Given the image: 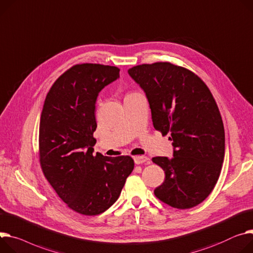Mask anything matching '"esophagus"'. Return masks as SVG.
I'll list each match as a JSON object with an SVG mask.
<instances>
[{"label": "esophagus", "instance_id": "obj_1", "mask_svg": "<svg viewBox=\"0 0 253 253\" xmlns=\"http://www.w3.org/2000/svg\"><path fill=\"white\" fill-rule=\"evenodd\" d=\"M133 160H134L135 164H143V163L148 162L149 158L146 156H135V157H133Z\"/></svg>", "mask_w": 253, "mask_h": 253}]
</instances>
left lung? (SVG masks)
I'll return each mask as SVG.
<instances>
[{
    "label": "left lung",
    "mask_w": 253,
    "mask_h": 253,
    "mask_svg": "<svg viewBox=\"0 0 253 253\" xmlns=\"http://www.w3.org/2000/svg\"><path fill=\"white\" fill-rule=\"evenodd\" d=\"M127 73L146 94L154 127L171 134L173 158L152 159L165 171L155 196L173 208L198 206L215 187L225 156L215 99L201 78L170 63L135 66Z\"/></svg>",
    "instance_id": "1"
}]
</instances>
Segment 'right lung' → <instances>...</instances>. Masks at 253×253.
I'll use <instances>...</instances> for the list:
<instances>
[{
	"instance_id": "right-lung-1",
	"label": "right lung",
	"mask_w": 253,
	"mask_h": 253,
	"mask_svg": "<svg viewBox=\"0 0 253 253\" xmlns=\"http://www.w3.org/2000/svg\"><path fill=\"white\" fill-rule=\"evenodd\" d=\"M120 78V69L76 65L51 86L40 126V157L45 178L75 211L95 216L119 199L134 163L129 156L93 155L99 92Z\"/></svg>"
}]
</instances>
